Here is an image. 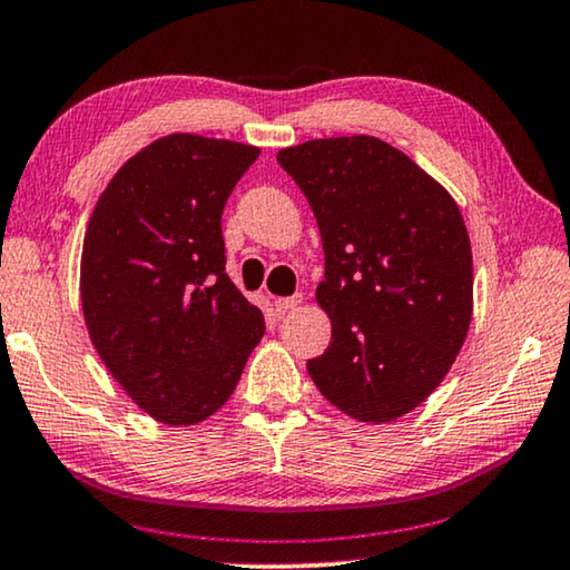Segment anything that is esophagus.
I'll return each mask as SVG.
<instances>
[{
    "instance_id": "1",
    "label": "esophagus",
    "mask_w": 570,
    "mask_h": 570,
    "mask_svg": "<svg viewBox=\"0 0 570 570\" xmlns=\"http://www.w3.org/2000/svg\"><path fill=\"white\" fill-rule=\"evenodd\" d=\"M303 303V295H291V297H275V308L279 311V313H285V311H293V308H297V305Z\"/></svg>"
}]
</instances>
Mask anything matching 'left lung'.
Segmentation results:
<instances>
[{
	"instance_id": "1",
	"label": "left lung",
	"mask_w": 570,
	"mask_h": 570,
	"mask_svg": "<svg viewBox=\"0 0 570 570\" xmlns=\"http://www.w3.org/2000/svg\"><path fill=\"white\" fill-rule=\"evenodd\" d=\"M277 163L318 222L326 277L315 301L331 344L308 374L362 423L415 410L449 374L474 311L466 224L441 183L370 135L311 139Z\"/></svg>"
}]
</instances>
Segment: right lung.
Returning <instances> with one entry per match:
<instances>
[{
    "instance_id": "1",
    "label": "right lung",
    "mask_w": 570,
    "mask_h": 570,
    "mask_svg": "<svg viewBox=\"0 0 570 570\" xmlns=\"http://www.w3.org/2000/svg\"><path fill=\"white\" fill-rule=\"evenodd\" d=\"M259 147L168 135L121 165L89 218L81 305L114 380L165 425L214 415L265 318L226 275L222 214Z\"/></svg>"
}]
</instances>
